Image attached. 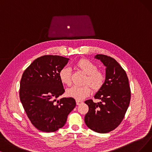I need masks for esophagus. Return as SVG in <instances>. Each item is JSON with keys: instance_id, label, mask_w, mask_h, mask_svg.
<instances>
[{"instance_id": "obj_1", "label": "esophagus", "mask_w": 152, "mask_h": 152, "mask_svg": "<svg viewBox=\"0 0 152 152\" xmlns=\"http://www.w3.org/2000/svg\"><path fill=\"white\" fill-rule=\"evenodd\" d=\"M83 102L82 101H81V100H76V104H77V105H80V104H82Z\"/></svg>"}]
</instances>
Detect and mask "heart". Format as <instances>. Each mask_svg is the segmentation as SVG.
<instances>
[{
	"instance_id": "1",
	"label": "heart",
	"mask_w": 152,
	"mask_h": 152,
	"mask_svg": "<svg viewBox=\"0 0 152 152\" xmlns=\"http://www.w3.org/2000/svg\"><path fill=\"white\" fill-rule=\"evenodd\" d=\"M75 68L82 71L87 76L85 78L83 86H74L66 90L67 96L76 100H82L92 92H98L104 86L106 76L104 72L98 70V66L87 58H80L75 64ZM59 80L65 86H69L72 83L71 72L67 67H63L58 72Z\"/></svg>"
}]
</instances>
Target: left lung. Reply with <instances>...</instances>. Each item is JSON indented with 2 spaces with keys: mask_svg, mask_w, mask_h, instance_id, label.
Here are the masks:
<instances>
[{
  "mask_svg": "<svg viewBox=\"0 0 152 152\" xmlns=\"http://www.w3.org/2000/svg\"><path fill=\"white\" fill-rule=\"evenodd\" d=\"M95 58L107 67L106 80L94 96L100 102L95 103L92 99L85 102L88 106L85 122L90 129L105 133L122 122L130 104L131 90L126 72L116 60L102 54H97Z\"/></svg>",
  "mask_w": 152,
  "mask_h": 152,
  "instance_id": "8db88e82",
  "label": "left lung"
}]
</instances>
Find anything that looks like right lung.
I'll use <instances>...</instances> for the list:
<instances>
[{
    "label": "right lung",
    "instance_id": "right-lung-1",
    "mask_svg": "<svg viewBox=\"0 0 152 152\" xmlns=\"http://www.w3.org/2000/svg\"><path fill=\"white\" fill-rule=\"evenodd\" d=\"M69 58L45 55L30 64L23 72L20 83V100L32 124L44 132H53L66 123L76 105L74 99L58 97L65 92L58 72Z\"/></svg>",
    "mask_w": 152,
    "mask_h": 152
}]
</instances>
